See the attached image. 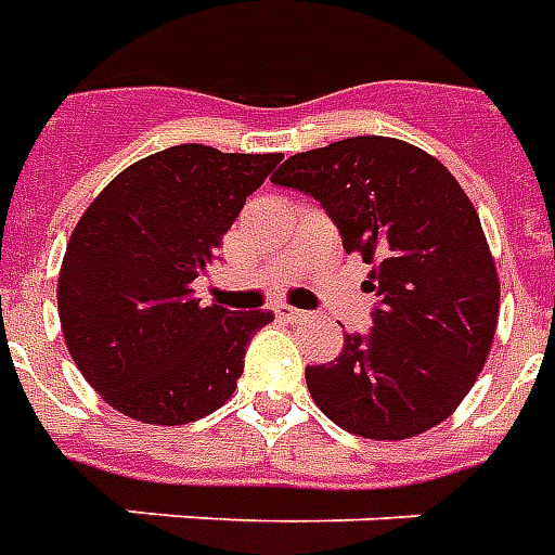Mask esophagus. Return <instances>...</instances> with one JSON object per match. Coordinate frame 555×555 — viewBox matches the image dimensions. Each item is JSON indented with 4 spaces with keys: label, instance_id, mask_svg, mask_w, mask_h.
<instances>
[{
    "label": "esophagus",
    "instance_id": "1",
    "mask_svg": "<svg viewBox=\"0 0 555 555\" xmlns=\"http://www.w3.org/2000/svg\"><path fill=\"white\" fill-rule=\"evenodd\" d=\"M274 317L281 322H301L308 320V313L305 310H296V308H286V305H281V308H274Z\"/></svg>",
    "mask_w": 555,
    "mask_h": 555
}]
</instances>
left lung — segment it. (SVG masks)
<instances>
[{"label": "left lung", "mask_w": 555, "mask_h": 555, "mask_svg": "<svg viewBox=\"0 0 555 555\" xmlns=\"http://www.w3.org/2000/svg\"><path fill=\"white\" fill-rule=\"evenodd\" d=\"M313 196L347 254L371 266L367 334L305 371L328 418L364 439H410L446 422L485 367L499 278L457 179L391 137H349L284 160L271 176Z\"/></svg>", "instance_id": "left-lung-1"}]
</instances>
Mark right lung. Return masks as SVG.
<instances>
[{
	"instance_id": "obj_1",
	"label": "right lung",
	"mask_w": 555,
	"mask_h": 555,
	"mask_svg": "<svg viewBox=\"0 0 555 555\" xmlns=\"http://www.w3.org/2000/svg\"><path fill=\"white\" fill-rule=\"evenodd\" d=\"M281 155L188 143L121 170L70 233L59 320L74 364L113 410L188 424L223 406L269 310L199 305L194 281Z\"/></svg>"
}]
</instances>
